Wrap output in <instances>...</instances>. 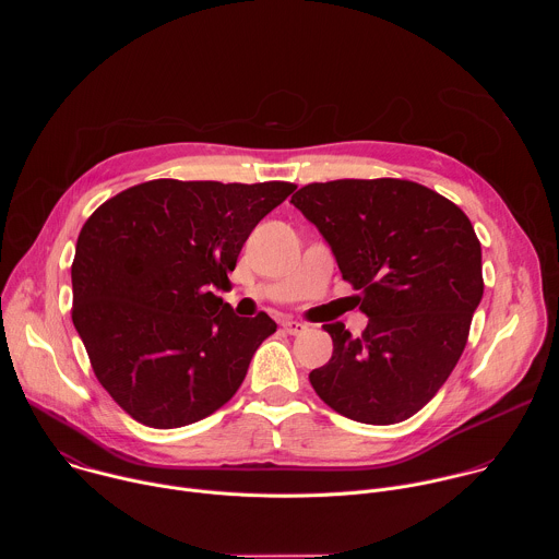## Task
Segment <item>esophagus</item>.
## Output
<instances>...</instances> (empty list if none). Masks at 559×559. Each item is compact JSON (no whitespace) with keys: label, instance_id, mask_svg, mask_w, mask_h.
I'll return each mask as SVG.
<instances>
[{"label":"esophagus","instance_id":"obj_1","mask_svg":"<svg viewBox=\"0 0 559 559\" xmlns=\"http://www.w3.org/2000/svg\"><path fill=\"white\" fill-rule=\"evenodd\" d=\"M307 323H302V321H292V318H287V321H283V330L289 334V336H298V334H302V332H307Z\"/></svg>","mask_w":559,"mask_h":559}]
</instances>
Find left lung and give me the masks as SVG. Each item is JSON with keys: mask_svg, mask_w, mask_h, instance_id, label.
<instances>
[{"mask_svg": "<svg viewBox=\"0 0 559 559\" xmlns=\"http://www.w3.org/2000/svg\"><path fill=\"white\" fill-rule=\"evenodd\" d=\"M292 203L323 234L369 318L358 338L343 323L323 325L334 354L309 373L313 391L356 423L412 418L453 371L483 300V250L471 221L403 179L309 183Z\"/></svg>", "mask_w": 559, "mask_h": 559, "instance_id": "8db88e82", "label": "left lung"}]
</instances>
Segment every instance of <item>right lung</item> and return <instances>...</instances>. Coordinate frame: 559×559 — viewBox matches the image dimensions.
Returning a JSON list of instances; mask_svg holds the SVG:
<instances>
[{"instance_id":"obj_1","label":"right lung","mask_w":559,"mask_h":559,"mask_svg":"<svg viewBox=\"0 0 559 559\" xmlns=\"http://www.w3.org/2000/svg\"><path fill=\"white\" fill-rule=\"evenodd\" d=\"M294 183L156 179L106 201L79 231L72 323L115 403L154 429L186 427L241 386L276 332L236 316L229 285L243 243Z\"/></svg>"}]
</instances>
